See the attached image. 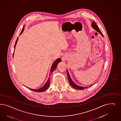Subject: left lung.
I'll return each instance as SVG.
<instances>
[{
    "label": "left lung",
    "instance_id": "1",
    "mask_svg": "<svg viewBox=\"0 0 121 121\" xmlns=\"http://www.w3.org/2000/svg\"><path fill=\"white\" fill-rule=\"evenodd\" d=\"M92 26L93 27V28H94V29H95L97 31H98L99 33H100V34H101V35L103 37V34L102 33L101 31V30H100V29L99 28V27H98V25L96 24V23L95 22L93 21V23H92ZM67 76H68V79H69V83L70 84V85L72 86L73 88H74V89H77V90H83L85 88H88V87H82V86H78L77 85H76L74 82H73V81L72 80L71 78H70V75L69 74V72L68 70H67ZM94 85V84H93ZM93 85H92L91 86H93Z\"/></svg>",
    "mask_w": 121,
    "mask_h": 121
}]
</instances>
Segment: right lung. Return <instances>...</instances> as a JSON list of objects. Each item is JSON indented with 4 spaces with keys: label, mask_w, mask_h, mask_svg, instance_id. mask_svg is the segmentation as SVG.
Returning <instances> with one entry per match:
<instances>
[{
    "label": "right lung",
    "mask_w": 121,
    "mask_h": 121,
    "mask_svg": "<svg viewBox=\"0 0 121 121\" xmlns=\"http://www.w3.org/2000/svg\"><path fill=\"white\" fill-rule=\"evenodd\" d=\"M24 29V27H23V29H22V31H21L20 33V34H21V33L23 32ZM18 39V38L16 40V43H15V46H14V49H15V48L16 44L17 42ZM13 55H14V53H13ZM60 61H61V59L60 58L57 59V60H56L54 62H53V63L52 64V66L51 67L50 74H51V73H52V72L56 69V68L58 64L60 62ZM50 78H49H49L48 79V81H47L46 83H45V84L44 86H43L42 88H40V89H38V90H34V89H30V88H27V87H26L28 89L31 90L32 91H34V92H43V91H45L46 90H47V89H48V87L49 86V85H50Z\"/></svg>",
    "instance_id": "obj_1"
}]
</instances>
